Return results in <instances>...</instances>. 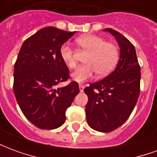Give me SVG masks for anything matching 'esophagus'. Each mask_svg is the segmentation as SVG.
<instances>
[{
	"mask_svg": "<svg viewBox=\"0 0 157 157\" xmlns=\"http://www.w3.org/2000/svg\"><path fill=\"white\" fill-rule=\"evenodd\" d=\"M79 89H80V92H82L83 91H84V86H82V85H79Z\"/></svg>",
	"mask_w": 157,
	"mask_h": 157,
	"instance_id": "esophagus-1",
	"label": "esophagus"
}]
</instances>
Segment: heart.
Returning a JSON list of instances; mask_svg holds the SVG:
<instances>
[{"label": "heart", "instance_id": "heart-1", "mask_svg": "<svg viewBox=\"0 0 157 157\" xmlns=\"http://www.w3.org/2000/svg\"><path fill=\"white\" fill-rule=\"evenodd\" d=\"M77 44L88 55L86 56V65L80 66L72 73V79L76 82H84L92 78L96 73L104 76L114 68L118 59V48L111 42H106L102 37L85 34L76 40ZM60 58L70 69L76 66L75 52L69 44H64L59 48Z\"/></svg>", "mask_w": 157, "mask_h": 157}]
</instances>
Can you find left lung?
I'll use <instances>...</instances> for the list:
<instances>
[{
    "label": "left lung",
    "mask_w": 157,
    "mask_h": 157,
    "mask_svg": "<svg viewBox=\"0 0 157 157\" xmlns=\"http://www.w3.org/2000/svg\"><path fill=\"white\" fill-rule=\"evenodd\" d=\"M110 33L119 46V59L115 70L107 77L84 89L88 97L86 105L89 126L99 132H111L124 123L138 100L140 67L130 41L112 29Z\"/></svg>",
    "instance_id": "8db88e82"
}]
</instances>
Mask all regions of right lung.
I'll return each instance as SVG.
<instances>
[{"instance_id": "1", "label": "right lung", "mask_w": 157, "mask_h": 157, "mask_svg": "<svg viewBox=\"0 0 157 157\" xmlns=\"http://www.w3.org/2000/svg\"><path fill=\"white\" fill-rule=\"evenodd\" d=\"M75 33L44 28L23 42L17 55L13 75L16 99L26 118L42 129L61 126L66 109L80 92L75 82L56 87L69 78L59 48Z\"/></svg>"}]
</instances>
